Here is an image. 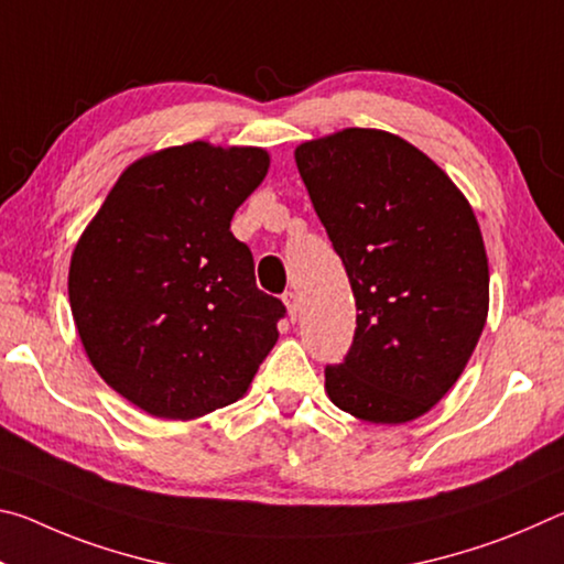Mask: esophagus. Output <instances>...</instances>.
Listing matches in <instances>:
<instances>
[{
  "instance_id": "obj_1",
  "label": "esophagus",
  "mask_w": 564,
  "mask_h": 564,
  "mask_svg": "<svg viewBox=\"0 0 564 564\" xmlns=\"http://www.w3.org/2000/svg\"><path fill=\"white\" fill-rule=\"evenodd\" d=\"M283 303H285V311H289L291 321H295V316H299V295H295L293 291H285Z\"/></svg>"
}]
</instances>
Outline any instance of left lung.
<instances>
[{
    "instance_id": "1",
    "label": "left lung",
    "mask_w": 564,
    "mask_h": 564,
    "mask_svg": "<svg viewBox=\"0 0 564 564\" xmlns=\"http://www.w3.org/2000/svg\"><path fill=\"white\" fill-rule=\"evenodd\" d=\"M295 166L360 311L346 360L326 368L330 403L366 423H410L463 376L488 321L490 269L473 206L390 131L303 141Z\"/></svg>"
}]
</instances>
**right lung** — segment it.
Returning <instances> with one entry per match:
<instances>
[{"label": "right lung", "mask_w": 564, "mask_h": 564, "mask_svg": "<svg viewBox=\"0 0 564 564\" xmlns=\"http://www.w3.org/2000/svg\"><path fill=\"white\" fill-rule=\"evenodd\" d=\"M259 147L191 141L121 171L74 246L69 303L104 383L164 420L246 395L283 303L256 289L236 208L269 174Z\"/></svg>", "instance_id": "add662e5"}]
</instances>
